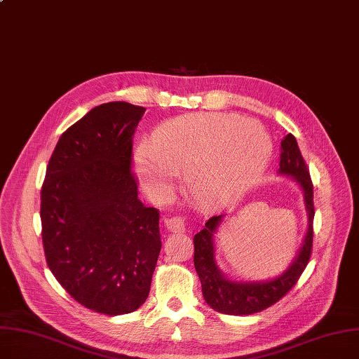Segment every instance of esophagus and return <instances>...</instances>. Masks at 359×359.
<instances>
[{"instance_id": "esophagus-1", "label": "esophagus", "mask_w": 359, "mask_h": 359, "mask_svg": "<svg viewBox=\"0 0 359 359\" xmlns=\"http://www.w3.org/2000/svg\"><path fill=\"white\" fill-rule=\"evenodd\" d=\"M164 224H165L167 230L171 233H182L186 230V220H184V217H180V215L165 218Z\"/></svg>"}]
</instances>
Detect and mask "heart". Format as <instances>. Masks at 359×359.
<instances>
[{
  "label": "heart",
  "instance_id": "heart-1",
  "mask_svg": "<svg viewBox=\"0 0 359 359\" xmlns=\"http://www.w3.org/2000/svg\"><path fill=\"white\" fill-rule=\"evenodd\" d=\"M273 154L262 124L227 114H192L165 121L152 144L135 155L144 189L165 195L177 175L192 198L205 208L224 207L258 182Z\"/></svg>",
  "mask_w": 359,
  "mask_h": 359
}]
</instances>
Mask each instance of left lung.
Instances as JSON below:
<instances>
[{
  "mask_svg": "<svg viewBox=\"0 0 359 359\" xmlns=\"http://www.w3.org/2000/svg\"><path fill=\"white\" fill-rule=\"evenodd\" d=\"M280 149L282 152H280V168L277 173L293 179L304 195V204L308 215L304 241L289 267L278 276L267 280H233L220 270L215 261L214 236L217 229L224 222L226 214L211 217L205 223V227L194 238V264L201 280L204 299L217 313L227 316H249L271 306L296 285L309 261L311 249H313L314 222L313 183H311L309 171L293 135L289 133L283 137Z\"/></svg>",
  "mask_w": 359,
  "mask_h": 359,
  "instance_id": "left-lung-1",
  "label": "left lung"
}]
</instances>
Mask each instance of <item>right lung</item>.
Listing matches in <instances>:
<instances>
[{"instance_id": "add662e5", "label": "right lung", "mask_w": 359, "mask_h": 359, "mask_svg": "<svg viewBox=\"0 0 359 359\" xmlns=\"http://www.w3.org/2000/svg\"><path fill=\"white\" fill-rule=\"evenodd\" d=\"M144 113L124 101L92 108L58 139L41 191L46 264L100 314H129L147 301L161 251L160 212L139 201L130 171Z\"/></svg>"}]
</instances>
